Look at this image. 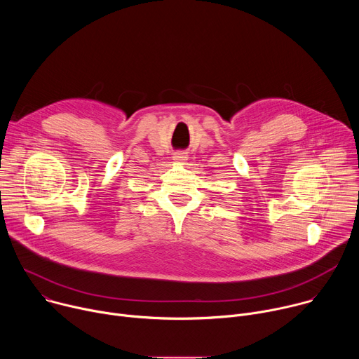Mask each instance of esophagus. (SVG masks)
<instances>
[{"label": "esophagus", "mask_w": 359, "mask_h": 359, "mask_svg": "<svg viewBox=\"0 0 359 359\" xmlns=\"http://www.w3.org/2000/svg\"><path fill=\"white\" fill-rule=\"evenodd\" d=\"M175 161L176 162H183V161H187V155H186V153H177V155L175 156Z\"/></svg>", "instance_id": "1"}]
</instances>
